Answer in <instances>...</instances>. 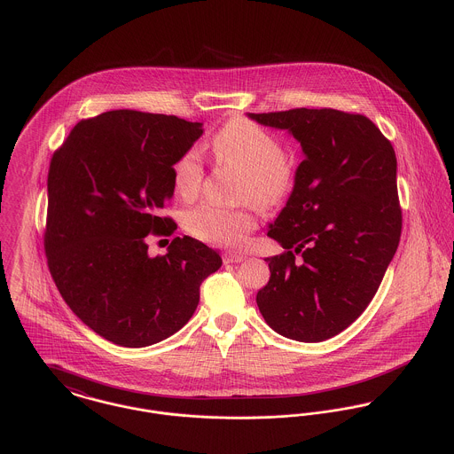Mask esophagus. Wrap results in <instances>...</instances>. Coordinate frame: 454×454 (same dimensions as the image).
Listing matches in <instances>:
<instances>
[{"label": "esophagus", "instance_id": "34e87169", "mask_svg": "<svg viewBox=\"0 0 454 454\" xmlns=\"http://www.w3.org/2000/svg\"><path fill=\"white\" fill-rule=\"evenodd\" d=\"M247 259L245 255H238V254H223V263H239Z\"/></svg>", "mask_w": 454, "mask_h": 454}]
</instances>
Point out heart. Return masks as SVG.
Segmentation results:
<instances>
[{
    "mask_svg": "<svg viewBox=\"0 0 454 454\" xmlns=\"http://www.w3.org/2000/svg\"><path fill=\"white\" fill-rule=\"evenodd\" d=\"M211 146L218 162L243 173L241 195L260 207H274L292 192L295 171L272 132L247 119H232L213 136ZM202 173L200 150L191 146L173 164L175 192L184 199L195 197ZM255 225V216L248 209L218 204H200L185 216V227L197 239L227 248L241 247Z\"/></svg>",
    "mask_w": 454,
    "mask_h": 454,
    "instance_id": "obj_1",
    "label": "heart"
}]
</instances>
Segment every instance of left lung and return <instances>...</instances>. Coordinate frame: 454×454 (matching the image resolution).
Instances as JSON below:
<instances>
[{"label":"left lung","mask_w":454,"mask_h":454,"mask_svg":"<svg viewBox=\"0 0 454 454\" xmlns=\"http://www.w3.org/2000/svg\"><path fill=\"white\" fill-rule=\"evenodd\" d=\"M288 130L302 146L294 191L267 236L285 254L267 257L257 294L274 332L320 342L353 324L376 295L402 231L396 157L364 115L332 108L248 114Z\"/></svg>","instance_id":"1"}]
</instances>
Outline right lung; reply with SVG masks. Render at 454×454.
Returning <instances> with one entry per match:
<instances>
[{"label": "right lung", "mask_w": 454, "mask_h": 454, "mask_svg": "<svg viewBox=\"0 0 454 454\" xmlns=\"http://www.w3.org/2000/svg\"><path fill=\"white\" fill-rule=\"evenodd\" d=\"M202 136L200 122L112 110L78 122L49 169L45 254L71 311L126 348L160 342L187 324L220 255L175 238L150 257L146 236H171L160 216L175 194L173 164Z\"/></svg>", "instance_id": "right-lung-1"}]
</instances>
